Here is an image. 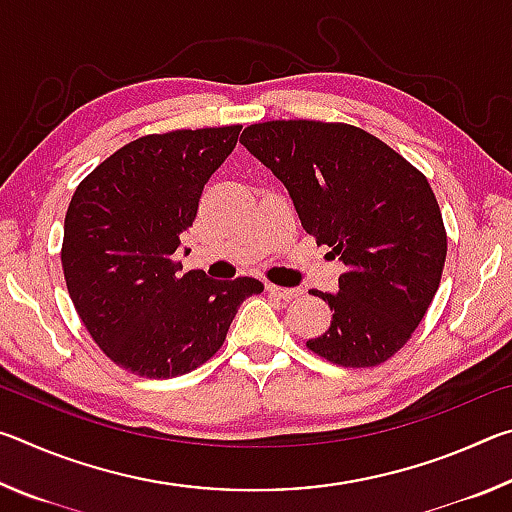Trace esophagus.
Returning a JSON list of instances; mask_svg holds the SVG:
<instances>
[{
    "label": "esophagus",
    "instance_id": "1",
    "mask_svg": "<svg viewBox=\"0 0 512 512\" xmlns=\"http://www.w3.org/2000/svg\"><path fill=\"white\" fill-rule=\"evenodd\" d=\"M266 291L271 293V296H275V298H280V300H293V298H298L300 296V289H289V287H277V284H271L268 282L266 284Z\"/></svg>",
    "mask_w": 512,
    "mask_h": 512
}]
</instances>
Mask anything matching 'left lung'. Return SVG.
<instances>
[{
	"label": "left lung",
	"instance_id": "obj_1",
	"mask_svg": "<svg viewBox=\"0 0 512 512\" xmlns=\"http://www.w3.org/2000/svg\"><path fill=\"white\" fill-rule=\"evenodd\" d=\"M241 144L289 189L302 228L345 264L339 293H318L329 329L307 348L343 368L400 352L443 277L447 232L427 176L379 137L341 121L250 124Z\"/></svg>",
	"mask_w": 512,
	"mask_h": 512
}]
</instances>
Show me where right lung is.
I'll use <instances>...</instances> for the list:
<instances>
[{"label": "right lung", "instance_id": "obj_1", "mask_svg": "<svg viewBox=\"0 0 512 512\" xmlns=\"http://www.w3.org/2000/svg\"><path fill=\"white\" fill-rule=\"evenodd\" d=\"M241 126L137 137L76 187L60 262L69 298L92 341L119 368L169 379L212 359L255 277L180 275V235L203 187L235 149Z\"/></svg>", "mask_w": 512, "mask_h": 512}]
</instances>
